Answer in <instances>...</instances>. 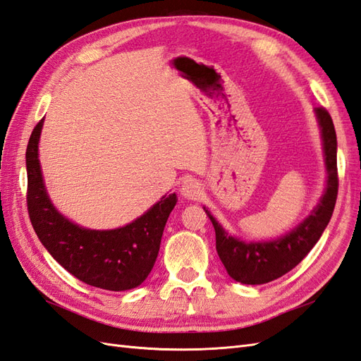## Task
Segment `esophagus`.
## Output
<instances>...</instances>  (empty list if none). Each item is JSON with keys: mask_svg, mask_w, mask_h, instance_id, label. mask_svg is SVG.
Segmentation results:
<instances>
[{"mask_svg": "<svg viewBox=\"0 0 361 361\" xmlns=\"http://www.w3.org/2000/svg\"><path fill=\"white\" fill-rule=\"evenodd\" d=\"M180 194H182V197L187 200H197L202 196V185L196 180L190 179V180L182 183Z\"/></svg>", "mask_w": 361, "mask_h": 361, "instance_id": "1", "label": "esophagus"}]
</instances>
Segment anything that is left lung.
I'll return each mask as SVG.
<instances>
[{"label": "left lung", "instance_id": "8db88e82", "mask_svg": "<svg viewBox=\"0 0 361 361\" xmlns=\"http://www.w3.org/2000/svg\"><path fill=\"white\" fill-rule=\"evenodd\" d=\"M316 120L322 138L326 185L316 207L284 235L269 241H245L223 229L212 214L203 207L216 231V249L228 275L241 284L259 286L286 275L304 259L322 237L333 216L337 200V136L331 115L316 108Z\"/></svg>", "mask_w": 361, "mask_h": 361}]
</instances>
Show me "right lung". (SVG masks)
<instances>
[{
  "instance_id": "1",
  "label": "right lung",
  "mask_w": 361,
  "mask_h": 361,
  "mask_svg": "<svg viewBox=\"0 0 361 361\" xmlns=\"http://www.w3.org/2000/svg\"><path fill=\"white\" fill-rule=\"evenodd\" d=\"M44 118L36 124L25 152L27 207L33 229L59 264L85 284L124 291L141 286L158 258L161 238L176 194H165L141 217L116 229H87L56 209L44 183L39 138Z\"/></svg>"
}]
</instances>
